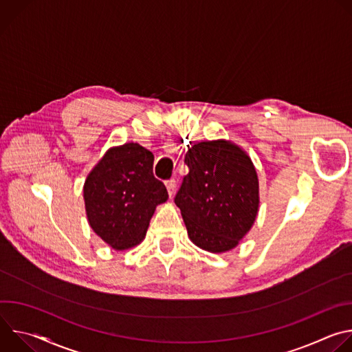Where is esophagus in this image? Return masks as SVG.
Here are the masks:
<instances>
[{"mask_svg":"<svg viewBox=\"0 0 352 352\" xmlns=\"http://www.w3.org/2000/svg\"><path fill=\"white\" fill-rule=\"evenodd\" d=\"M175 185H177V182H175V179H174V178H171V179L166 181V186H167V190H168V195H170V196H173V195H174Z\"/></svg>","mask_w":352,"mask_h":352,"instance_id":"obj_1","label":"esophagus"}]
</instances>
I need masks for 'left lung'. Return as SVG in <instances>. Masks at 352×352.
<instances>
[{
  "instance_id": "8db88e82",
  "label": "left lung",
  "mask_w": 352,
  "mask_h": 352,
  "mask_svg": "<svg viewBox=\"0 0 352 352\" xmlns=\"http://www.w3.org/2000/svg\"><path fill=\"white\" fill-rule=\"evenodd\" d=\"M174 197L190 241L213 254L235 248L259 209V181L249 156L227 140L197 142L188 148Z\"/></svg>"
}]
</instances>
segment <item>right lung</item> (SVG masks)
I'll use <instances>...</instances> for the list:
<instances>
[{"label": "right lung", "instance_id": "obj_1", "mask_svg": "<svg viewBox=\"0 0 352 352\" xmlns=\"http://www.w3.org/2000/svg\"><path fill=\"white\" fill-rule=\"evenodd\" d=\"M155 156L138 143L113 147L87 175L86 214L93 231L114 249L138 245L156 206L168 199L153 175Z\"/></svg>", "mask_w": 352, "mask_h": 352}]
</instances>
